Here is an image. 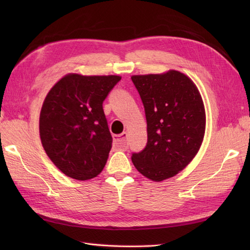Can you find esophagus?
<instances>
[{
  "label": "esophagus",
  "mask_w": 250,
  "mask_h": 250,
  "mask_svg": "<svg viewBox=\"0 0 250 250\" xmlns=\"http://www.w3.org/2000/svg\"><path fill=\"white\" fill-rule=\"evenodd\" d=\"M114 144L116 147H118L121 150H125L128 148V133L124 132L119 135H114Z\"/></svg>",
  "instance_id": "obj_1"
}]
</instances>
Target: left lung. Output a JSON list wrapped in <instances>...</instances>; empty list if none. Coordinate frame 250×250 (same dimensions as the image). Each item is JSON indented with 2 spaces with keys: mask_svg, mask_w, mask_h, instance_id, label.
Returning <instances> with one entry per match:
<instances>
[{
  "mask_svg": "<svg viewBox=\"0 0 250 250\" xmlns=\"http://www.w3.org/2000/svg\"><path fill=\"white\" fill-rule=\"evenodd\" d=\"M144 105L147 144L132 153L137 171L155 182L173 177L199 151L205 132V110L198 88L185 74L131 77Z\"/></svg>",
  "mask_w": 250,
  "mask_h": 250,
  "instance_id": "obj_1",
  "label": "left lung"
}]
</instances>
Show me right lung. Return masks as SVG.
<instances>
[{"label":"right lung","instance_id":"right-lung-1","mask_svg":"<svg viewBox=\"0 0 250 250\" xmlns=\"http://www.w3.org/2000/svg\"><path fill=\"white\" fill-rule=\"evenodd\" d=\"M120 79L68 74L47 94L40 116L41 141L66 176L91 179L104 168L113 137L103 102Z\"/></svg>","mask_w":250,"mask_h":250}]
</instances>
